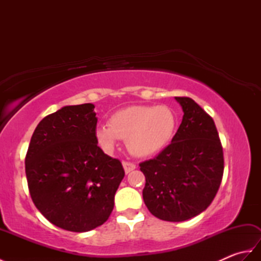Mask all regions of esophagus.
<instances>
[{
    "instance_id": "obj_1",
    "label": "esophagus",
    "mask_w": 261,
    "mask_h": 261,
    "mask_svg": "<svg viewBox=\"0 0 261 261\" xmlns=\"http://www.w3.org/2000/svg\"><path fill=\"white\" fill-rule=\"evenodd\" d=\"M122 164H123V168H124V171H125L126 174H129L130 171L135 170V169L137 168L136 164H134V163H130V162H123Z\"/></svg>"
}]
</instances>
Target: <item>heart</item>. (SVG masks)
Listing matches in <instances>:
<instances>
[{"mask_svg":"<svg viewBox=\"0 0 261 261\" xmlns=\"http://www.w3.org/2000/svg\"><path fill=\"white\" fill-rule=\"evenodd\" d=\"M175 126V114L168 107L134 105L111 115L109 124L96 127L95 137L105 151H112L123 139L132 153L147 157L168 145Z\"/></svg>","mask_w":261,"mask_h":261,"instance_id":"heart-1","label":"heart"}]
</instances>
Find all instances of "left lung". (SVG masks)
I'll return each instance as SVG.
<instances>
[{
    "instance_id": "8db88e82",
    "label": "left lung",
    "mask_w": 261,
    "mask_h": 261,
    "mask_svg": "<svg viewBox=\"0 0 261 261\" xmlns=\"http://www.w3.org/2000/svg\"><path fill=\"white\" fill-rule=\"evenodd\" d=\"M182 121L171 140L153 159L140 163L146 177V206L156 218L181 222L212 203L222 181L223 149L213 119L194 101L176 97Z\"/></svg>"
}]
</instances>
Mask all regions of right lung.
Wrapping results in <instances>:
<instances>
[{
  "label": "right lung",
  "instance_id": "add662e5",
  "mask_svg": "<svg viewBox=\"0 0 261 261\" xmlns=\"http://www.w3.org/2000/svg\"><path fill=\"white\" fill-rule=\"evenodd\" d=\"M94 105L64 107L37 125L25 156L30 196L49 222L86 232L107 222L124 169L97 146Z\"/></svg>",
  "mask_w": 261,
  "mask_h": 261
}]
</instances>
